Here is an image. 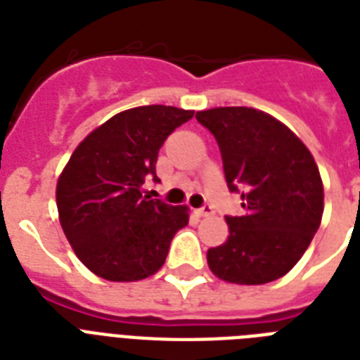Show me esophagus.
Returning a JSON list of instances; mask_svg holds the SVG:
<instances>
[{"label":"esophagus","instance_id":"esophagus-1","mask_svg":"<svg viewBox=\"0 0 360 360\" xmlns=\"http://www.w3.org/2000/svg\"><path fill=\"white\" fill-rule=\"evenodd\" d=\"M214 213V209H213V205H203V207H200V209H196V214L198 217H211V214Z\"/></svg>","mask_w":360,"mask_h":360}]
</instances>
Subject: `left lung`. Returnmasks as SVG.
<instances>
[{
    "label": "left lung",
    "instance_id": "1",
    "mask_svg": "<svg viewBox=\"0 0 360 360\" xmlns=\"http://www.w3.org/2000/svg\"><path fill=\"white\" fill-rule=\"evenodd\" d=\"M196 120L219 143L228 188L245 217H226L230 236L209 248L214 276L259 285L284 276L307 252L323 217V183L312 153L282 121L262 110L224 106Z\"/></svg>",
    "mask_w": 360,
    "mask_h": 360
}]
</instances>
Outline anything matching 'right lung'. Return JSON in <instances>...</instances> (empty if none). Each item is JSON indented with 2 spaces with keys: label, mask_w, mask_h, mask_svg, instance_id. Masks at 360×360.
<instances>
[{
  "label": "right lung",
  "mask_w": 360,
  "mask_h": 360,
  "mask_svg": "<svg viewBox=\"0 0 360 360\" xmlns=\"http://www.w3.org/2000/svg\"><path fill=\"white\" fill-rule=\"evenodd\" d=\"M192 110L138 106L110 117L78 143L56 186L59 222L91 273L136 282L162 267L175 231L188 224L186 205L141 196L164 140Z\"/></svg>",
  "instance_id": "add662e5"
}]
</instances>
